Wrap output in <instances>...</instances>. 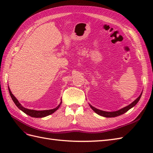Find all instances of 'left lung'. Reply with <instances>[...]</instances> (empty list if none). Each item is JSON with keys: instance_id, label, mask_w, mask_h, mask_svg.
<instances>
[{"instance_id": "obj_1", "label": "left lung", "mask_w": 153, "mask_h": 153, "mask_svg": "<svg viewBox=\"0 0 153 153\" xmlns=\"http://www.w3.org/2000/svg\"><path fill=\"white\" fill-rule=\"evenodd\" d=\"M142 95V93H141V95L138 97V98L136 99L134 102H131L130 105H129L128 106H127L124 108H122V109L117 110V111H114V112H106V111H103V110H99V109H97L95 107H93V106H91L89 104V106L91 108L93 109V110L95 112H96L97 114H98L100 116H102L103 117H106V118H113V117H116V116H118L120 115H122L123 114H124L125 112H126L127 111H128L129 109H131L132 107H134V106L136 105V104H137L139 99H140Z\"/></svg>"}]
</instances>
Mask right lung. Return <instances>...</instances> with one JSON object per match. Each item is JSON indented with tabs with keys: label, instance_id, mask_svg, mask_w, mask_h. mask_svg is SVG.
Returning <instances> with one entry per match:
<instances>
[{
	"label": "right lung",
	"instance_id": "right-lung-1",
	"mask_svg": "<svg viewBox=\"0 0 153 153\" xmlns=\"http://www.w3.org/2000/svg\"><path fill=\"white\" fill-rule=\"evenodd\" d=\"M8 91H9V93L10 95L11 98L12 99L13 101L15 103V105L17 106L18 108L21 110L22 111L24 112V113L30 116L31 117H33V118H43V117L45 116H47L48 115H51L52 114L54 113L55 111H56V110L59 108L62 102L60 103V105H58L57 107H56L55 108L53 109H51V110H30V109H27L26 108H24V106H22V105L19 102L18 100H17V99L16 98V97L14 96V95L12 93L10 89L8 87Z\"/></svg>",
	"mask_w": 153,
	"mask_h": 153
}]
</instances>
